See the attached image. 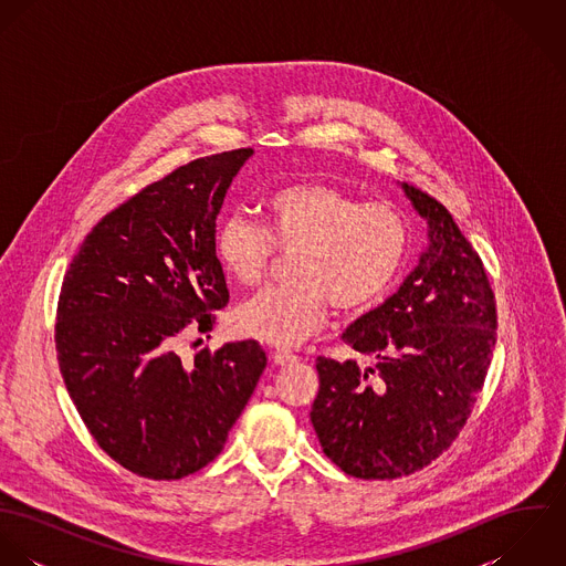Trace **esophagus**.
<instances>
[{
	"label": "esophagus",
	"instance_id": "1",
	"mask_svg": "<svg viewBox=\"0 0 566 566\" xmlns=\"http://www.w3.org/2000/svg\"><path fill=\"white\" fill-rule=\"evenodd\" d=\"M272 361L276 364V366H292V364H296L298 361V357L294 355V353H287V350H276L274 355H272Z\"/></svg>",
	"mask_w": 566,
	"mask_h": 566
}]
</instances>
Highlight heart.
<instances>
[{
    "label": "heart",
    "instance_id": "obj_1",
    "mask_svg": "<svg viewBox=\"0 0 566 566\" xmlns=\"http://www.w3.org/2000/svg\"><path fill=\"white\" fill-rule=\"evenodd\" d=\"M268 231L242 213L227 216L216 231L224 270L245 287L256 285L279 250H294V283L248 298L233 328L272 346H296L324 323L326 303L337 312L377 305L403 270L409 231L388 202H359L324 182H292L265 200Z\"/></svg>",
    "mask_w": 566,
    "mask_h": 566
}]
</instances>
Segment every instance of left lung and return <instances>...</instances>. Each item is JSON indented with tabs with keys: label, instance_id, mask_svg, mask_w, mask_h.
<instances>
[{
	"label": "left lung",
	"instance_id": "8db88e82",
	"mask_svg": "<svg viewBox=\"0 0 566 566\" xmlns=\"http://www.w3.org/2000/svg\"><path fill=\"white\" fill-rule=\"evenodd\" d=\"M427 222V245L403 285L342 339L373 366L318 357L312 424L323 451L359 480H397L436 460L464 427L496 342L484 263L451 213L401 185Z\"/></svg>",
	"mask_w": 566,
	"mask_h": 566
}]
</instances>
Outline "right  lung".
I'll return each instance as SVG.
<instances>
[{
	"mask_svg": "<svg viewBox=\"0 0 566 566\" xmlns=\"http://www.w3.org/2000/svg\"><path fill=\"white\" fill-rule=\"evenodd\" d=\"M250 157L196 159L148 185L93 227L65 274L56 350L67 392L135 475L180 480L216 460L268 364L254 339L193 361L174 348L229 303L216 220Z\"/></svg>",
	"mask_w": 566,
	"mask_h": 566,
	"instance_id": "1",
	"label": "right lung"
}]
</instances>
